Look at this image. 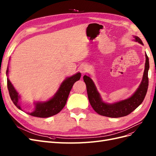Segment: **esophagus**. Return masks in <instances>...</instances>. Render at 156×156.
<instances>
[{"label":"esophagus","mask_w":156,"mask_h":156,"mask_svg":"<svg viewBox=\"0 0 156 156\" xmlns=\"http://www.w3.org/2000/svg\"><path fill=\"white\" fill-rule=\"evenodd\" d=\"M88 68H88V66L87 65H84L81 68V73L83 74H85V73H87L88 71Z\"/></svg>","instance_id":"34e87169"}]
</instances>
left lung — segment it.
I'll list each match as a JSON object with an SVG mask.
<instances>
[{"instance_id":"1","label":"left lung","mask_w":156,"mask_h":156,"mask_svg":"<svg viewBox=\"0 0 156 156\" xmlns=\"http://www.w3.org/2000/svg\"><path fill=\"white\" fill-rule=\"evenodd\" d=\"M134 38L136 42L143 44L139 37L134 36ZM145 56L146 63L144 74H143L142 81L137 90L129 98L113 104H108L103 102L93 81L90 77L84 75L83 80L87 86L88 100L91 106L96 113L103 116L117 118V117H123L130 114L140 106L145 98L148 87V74L149 69V59L146 53Z\"/></svg>"}]
</instances>
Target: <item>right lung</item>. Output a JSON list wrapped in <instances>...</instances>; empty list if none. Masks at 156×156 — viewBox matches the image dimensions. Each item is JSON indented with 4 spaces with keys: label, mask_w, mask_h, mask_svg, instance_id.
<instances>
[{
    "label": "right lung",
    "mask_w": 156,
    "mask_h": 156,
    "mask_svg": "<svg viewBox=\"0 0 156 156\" xmlns=\"http://www.w3.org/2000/svg\"><path fill=\"white\" fill-rule=\"evenodd\" d=\"M8 74V68L6 70L7 76ZM81 75V73H77L73 76L67 77L62 82L58 91L52 98L46 102H38L35 103V108L34 111L31 113H27L28 114L34 117H42V118L49 117L57 114L65 106L73 84L80 79ZM7 87L12 101L17 108L22 110L19 103L20 96L14 86L12 85L8 77L7 78Z\"/></svg>",
    "instance_id": "obj_1"
}]
</instances>
